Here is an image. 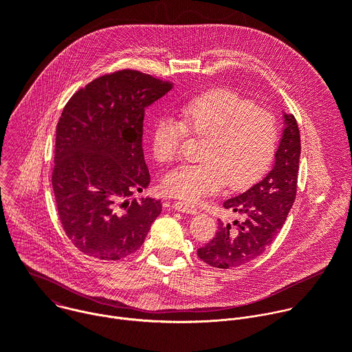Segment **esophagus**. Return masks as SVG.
Instances as JSON below:
<instances>
[{"mask_svg":"<svg viewBox=\"0 0 352 352\" xmlns=\"http://www.w3.org/2000/svg\"><path fill=\"white\" fill-rule=\"evenodd\" d=\"M174 209L178 210V212H182V213H189V214H196L197 213V209L193 205L186 204V202H177L174 205Z\"/></svg>","mask_w":352,"mask_h":352,"instance_id":"esophagus-1","label":"esophagus"}]
</instances>
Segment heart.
<instances>
[{"mask_svg": "<svg viewBox=\"0 0 352 352\" xmlns=\"http://www.w3.org/2000/svg\"><path fill=\"white\" fill-rule=\"evenodd\" d=\"M179 114L181 121L166 116L155 124L153 155L163 164L175 162L189 131L206 138L200 156L204 163L184 164L168 173L163 179L167 195L197 204L227 184L232 189L249 186L270 166L277 124L269 111L230 90H214L189 100L179 107Z\"/></svg>", "mask_w": 352, "mask_h": 352, "instance_id": "1", "label": "heart"}]
</instances>
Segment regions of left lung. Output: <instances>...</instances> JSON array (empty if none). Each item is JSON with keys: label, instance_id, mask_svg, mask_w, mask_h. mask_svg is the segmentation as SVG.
Returning a JSON list of instances; mask_svg holds the SVG:
<instances>
[{"label": "left lung", "instance_id": "obj_1", "mask_svg": "<svg viewBox=\"0 0 352 352\" xmlns=\"http://www.w3.org/2000/svg\"><path fill=\"white\" fill-rule=\"evenodd\" d=\"M283 113V132L272 170L255 185L230 197L226 209L239 213L232 224L219 220L214 238L197 249V256L209 266L232 269L262 255L274 241L294 205L296 195L300 138L292 114Z\"/></svg>", "mask_w": 352, "mask_h": 352}]
</instances>
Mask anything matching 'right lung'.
<instances>
[{
    "mask_svg": "<svg viewBox=\"0 0 352 352\" xmlns=\"http://www.w3.org/2000/svg\"><path fill=\"white\" fill-rule=\"evenodd\" d=\"M174 83L124 69L97 78L67 103L56 131L53 189L61 224L85 255L118 261L142 246L160 200L131 199L150 184L144 111Z\"/></svg>",
    "mask_w": 352,
    "mask_h": 352,
    "instance_id": "right-lung-1",
    "label": "right lung"
}]
</instances>
